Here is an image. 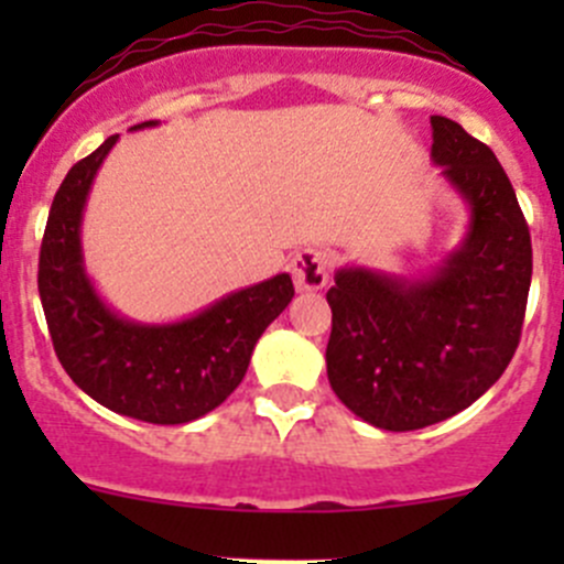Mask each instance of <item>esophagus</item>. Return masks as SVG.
Here are the masks:
<instances>
[{
  "mask_svg": "<svg viewBox=\"0 0 564 564\" xmlns=\"http://www.w3.org/2000/svg\"><path fill=\"white\" fill-rule=\"evenodd\" d=\"M329 267H333V256L324 248H303L292 259V275L294 283L305 292H316L327 283Z\"/></svg>",
  "mask_w": 564,
  "mask_h": 564,
  "instance_id": "esophagus-1",
  "label": "esophagus"
}]
</instances>
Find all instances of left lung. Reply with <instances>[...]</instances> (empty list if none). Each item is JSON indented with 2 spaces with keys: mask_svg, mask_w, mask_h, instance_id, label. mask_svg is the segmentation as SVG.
Listing matches in <instances>:
<instances>
[{
  "mask_svg": "<svg viewBox=\"0 0 564 564\" xmlns=\"http://www.w3.org/2000/svg\"><path fill=\"white\" fill-rule=\"evenodd\" d=\"M431 130V161L469 207L460 246L423 278L340 267L327 292L329 384L384 431L442 423L502 377L532 281L529 226L497 155L447 117Z\"/></svg>",
  "mask_w": 564,
  "mask_h": 564,
  "instance_id": "1",
  "label": "left lung"
}]
</instances>
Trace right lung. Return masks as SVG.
Listing matches in <instances>:
<instances>
[{
  "mask_svg": "<svg viewBox=\"0 0 564 564\" xmlns=\"http://www.w3.org/2000/svg\"><path fill=\"white\" fill-rule=\"evenodd\" d=\"M117 139L78 161L56 191L40 246V303L62 368L89 398L144 423H191L237 390L256 340L292 303L294 283L281 272L169 324L133 322L108 308L84 270L82 218Z\"/></svg>",
  "mask_w": 564,
  "mask_h": 564,
  "instance_id": "add662e5",
  "label": "right lung"
}]
</instances>
